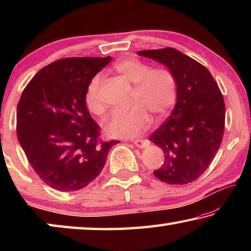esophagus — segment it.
<instances>
[{
	"instance_id": "esophagus-1",
	"label": "esophagus",
	"mask_w": 251,
	"mask_h": 251,
	"mask_svg": "<svg viewBox=\"0 0 251 251\" xmlns=\"http://www.w3.org/2000/svg\"><path fill=\"white\" fill-rule=\"evenodd\" d=\"M133 143L135 144V146H137L139 148H145L150 145V142L146 141V139H136Z\"/></svg>"
}]
</instances>
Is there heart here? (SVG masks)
Wrapping results in <instances>:
<instances>
[{"mask_svg": "<svg viewBox=\"0 0 251 251\" xmlns=\"http://www.w3.org/2000/svg\"><path fill=\"white\" fill-rule=\"evenodd\" d=\"M114 71L135 85L133 101L137 104L128 110L114 112L105 123V131L112 137L133 138L150 127L151 118L148 111L161 118L172 109L177 97L176 80L168 70H151L150 65L135 58L117 62ZM100 76H95L85 94V104L95 115L104 112V104L100 97Z\"/></svg>", "mask_w": 251, "mask_h": 251, "instance_id": "1", "label": "heart"}]
</instances>
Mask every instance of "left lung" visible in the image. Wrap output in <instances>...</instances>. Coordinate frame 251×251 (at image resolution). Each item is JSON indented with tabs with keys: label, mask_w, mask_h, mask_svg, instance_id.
Returning a JSON list of instances; mask_svg holds the SVG:
<instances>
[{
	"label": "left lung",
	"mask_w": 251,
	"mask_h": 251,
	"mask_svg": "<svg viewBox=\"0 0 251 251\" xmlns=\"http://www.w3.org/2000/svg\"><path fill=\"white\" fill-rule=\"evenodd\" d=\"M137 54L166 66L177 86L172 115L150 137L165 156L163 166L154 174L167 184H188L202 175L222 144V92L205 66L178 50H148Z\"/></svg>",
	"instance_id": "1"
}]
</instances>
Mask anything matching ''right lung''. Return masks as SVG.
<instances>
[{"label": "right lung", "mask_w": 251, "mask_h": 251, "mask_svg": "<svg viewBox=\"0 0 251 251\" xmlns=\"http://www.w3.org/2000/svg\"><path fill=\"white\" fill-rule=\"evenodd\" d=\"M112 57H70L43 67L24 88L18 104V139L45 184L75 192L100 175L110 147L100 141L85 94Z\"/></svg>", "instance_id": "obj_1"}]
</instances>
